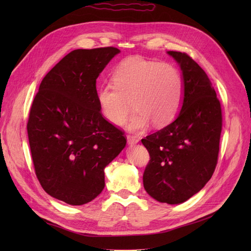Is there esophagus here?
<instances>
[{"label":"esophagus","mask_w":251,"mask_h":251,"mask_svg":"<svg viewBox=\"0 0 251 251\" xmlns=\"http://www.w3.org/2000/svg\"><path fill=\"white\" fill-rule=\"evenodd\" d=\"M126 139H127V143L130 144V146H133V144H136L139 141V139L136 137V136H133V135H127Z\"/></svg>","instance_id":"esophagus-1"}]
</instances>
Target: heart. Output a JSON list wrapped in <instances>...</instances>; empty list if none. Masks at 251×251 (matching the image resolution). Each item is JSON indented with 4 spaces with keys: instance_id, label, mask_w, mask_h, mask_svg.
I'll use <instances>...</instances> for the list:
<instances>
[{
    "instance_id": "1",
    "label": "heart",
    "mask_w": 251,
    "mask_h": 251,
    "mask_svg": "<svg viewBox=\"0 0 251 251\" xmlns=\"http://www.w3.org/2000/svg\"><path fill=\"white\" fill-rule=\"evenodd\" d=\"M113 85L97 90L101 115L115 126L126 123L133 107L136 110L128 128L141 131L150 123L155 127L170 125L183 100V79L176 67L141 56L120 62L111 76Z\"/></svg>"
}]
</instances>
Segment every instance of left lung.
<instances>
[{
  "label": "left lung",
  "instance_id": "obj_1",
  "mask_svg": "<svg viewBox=\"0 0 251 251\" xmlns=\"http://www.w3.org/2000/svg\"><path fill=\"white\" fill-rule=\"evenodd\" d=\"M183 75V104L172 124L141 139L150 154L143 186L159 202L179 204L200 192L218 163L222 109L207 74L184 52L169 51Z\"/></svg>",
  "mask_w": 251,
  "mask_h": 251
}]
</instances>
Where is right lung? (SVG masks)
Wrapping results in <instances>:
<instances>
[{"mask_svg":"<svg viewBox=\"0 0 251 251\" xmlns=\"http://www.w3.org/2000/svg\"><path fill=\"white\" fill-rule=\"evenodd\" d=\"M115 47L76 49L41 82L27 133L34 171L44 191L70 205L95 199L104 168L126 147L123 130L100 111L96 79L119 53Z\"/></svg>","mask_w":251,"mask_h":251,"instance_id":"add662e5","label":"right lung"}]
</instances>
